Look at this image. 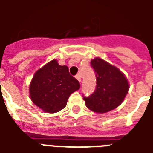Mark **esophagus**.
Instances as JSON below:
<instances>
[{"instance_id":"esophagus-1","label":"esophagus","mask_w":153,"mask_h":153,"mask_svg":"<svg viewBox=\"0 0 153 153\" xmlns=\"http://www.w3.org/2000/svg\"><path fill=\"white\" fill-rule=\"evenodd\" d=\"M75 78H76L77 79V80H78V81H79V82H81V79H82V77H81V75H80L79 74H77L76 76H75Z\"/></svg>"}]
</instances>
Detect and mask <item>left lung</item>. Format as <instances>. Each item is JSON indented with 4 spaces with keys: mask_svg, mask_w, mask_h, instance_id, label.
<instances>
[{
    "mask_svg": "<svg viewBox=\"0 0 153 153\" xmlns=\"http://www.w3.org/2000/svg\"><path fill=\"white\" fill-rule=\"evenodd\" d=\"M96 74V89L89 97H83L86 106L96 113H106L119 106L129 89L125 74L118 68L99 57L91 60Z\"/></svg>",
    "mask_w": 153,
    "mask_h": 153,
    "instance_id": "obj_1",
    "label": "left lung"
}]
</instances>
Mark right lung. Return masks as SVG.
Wrapping results in <instances>:
<instances>
[{"label": "right lung", "instance_id": "1", "mask_svg": "<svg viewBox=\"0 0 153 153\" xmlns=\"http://www.w3.org/2000/svg\"><path fill=\"white\" fill-rule=\"evenodd\" d=\"M79 88V82L70 75L68 67L54 59L36 71L29 94L32 102L43 111L56 113L65 107L70 94Z\"/></svg>", "mask_w": 153, "mask_h": 153}]
</instances>
